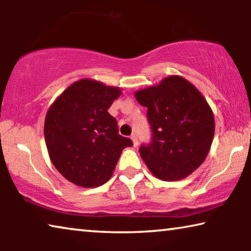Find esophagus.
Returning a JSON list of instances; mask_svg holds the SVG:
<instances>
[{
  "label": "esophagus",
  "instance_id": "obj_1",
  "mask_svg": "<svg viewBox=\"0 0 251 251\" xmlns=\"http://www.w3.org/2000/svg\"><path fill=\"white\" fill-rule=\"evenodd\" d=\"M130 138H131V141H133V143H134V147H137V146H138L137 136H136L135 134H131V135H130Z\"/></svg>",
  "mask_w": 251,
  "mask_h": 251
}]
</instances>
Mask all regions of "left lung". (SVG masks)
<instances>
[{
	"label": "left lung",
	"mask_w": 251,
	"mask_h": 251,
	"mask_svg": "<svg viewBox=\"0 0 251 251\" xmlns=\"http://www.w3.org/2000/svg\"><path fill=\"white\" fill-rule=\"evenodd\" d=\"M147 107L151 141L139 154L155 177L176 181L201 166L210 150L215 118L210 106L192 83L173 75L135 93Z\"/></svg>",
	"instance_id": "8db88e82"
}]
</instances>
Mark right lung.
<instances>
[{
  "label": "right lung",
  "mask_w": 251,
  "mask_h": 251,
  "mask_svg": "<svg viewBox=\"0 0 251 251\" xmlns=\"http://www.w3.org/2000/svg\"><path fill=\"white\" fill-rule=\"evenodd\" d=\"M121 88L94 79L77 80L50 105L44 123L46 147L55 168L73 184L93 188L112 177L129 138L118 134L108 113Z\"/></svg>",
  "instance_id": "add662e5"
}]
</instances>
